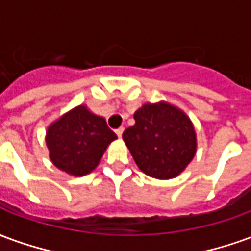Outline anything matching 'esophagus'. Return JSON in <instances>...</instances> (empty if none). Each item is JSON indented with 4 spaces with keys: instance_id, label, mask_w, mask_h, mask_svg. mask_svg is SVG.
<instances>
[{
    "instance_id": "obj_1",
    "label": "esophagus",
    "mask_w": 251,
    "mask_h": 251,
    "mask_svg": "<svg viewBox=\"0 0 251 251\" xmlns=\"http://www.w3.org/2000/svg\"><path fill=\"white\" fill-rule=\"evenodd\" d=\"M115 133H117V136L121 137L122 136V133H124V127H118V129H115Z\"/></svg>"
}]
</instances>
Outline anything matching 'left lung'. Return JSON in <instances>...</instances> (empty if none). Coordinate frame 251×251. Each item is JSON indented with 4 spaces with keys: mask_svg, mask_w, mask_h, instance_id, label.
I'll return each mask as SVG.
<instances>
[{
    "mask_svg": "<svg viewBox=\"0 0 251 251\" xmlns=\"http://www.w3.org/2000/svg\"><path fill=\"white\" fill-rule=\"evenodd\" d=\"M136 124L122 138L137 167L160 180L179 176L196 154L194 124L177 106L165 100L145 103L134 113Z\"/></svg>",
    "mask_w": 251,
    "mask_h": 251,
    "instance_id": "8db88e82",
    "label": "left lung"
}]
</instances>
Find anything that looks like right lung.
I'll list each match as a JSON object with an SVG mask.
<instances>
[{"instance_id":"1","label":"right lung","mask_w":251,"mask_h":251,"mask_svg":"<svg viewBox=\"0 0 251 251\" xmlns=\"http://www.w3.org/2000/svg\"><path fill=\"white\" fill-rule=\"evenodd\" d=\"M114 140L117 134L106 120L90 111L86 104L64 113L48 126L46 133L52 164L75 177L91 174Z\"/></svg>"}]
</instances>
